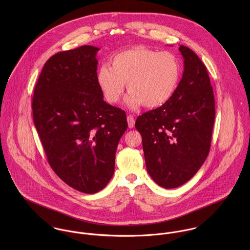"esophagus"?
I'll use <instances>...</instances> for the list:
<instances>
[{
	"mask_svg": "<svg viewBox=\"0 0 250 250\" xmlns=\"http://www.w3.org/2000/svg\"><path fill=\"white\" fill-rule=\"evenodd\" d=\"M127 121H128V125L129 128H133L135 126V118L132 115H128L127 116Z\"/></svg>",
	"mask_w": 250,
	"mask_h": 250,
	"instance_id": "esophagus-1",
	"label": "esophagus"
}]
</instances>
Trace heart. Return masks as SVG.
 <instances>
[{
	"mask_svg": "<svg viewBox=\"0 0 250 250\" xmlns=\"http://www.w3.org/2000/svg\"><path fill=\"white\" fill-rule=\"evenodd\" d=\"M110 65L98 69L97 83L108 103H117L127 83L130 93L125 102L132 109L142 105L147 107L165 105L176 92L181 78L180 62L174 54L144 47L116 54Z\"/></svg>",
	"mask_w": 250,
	"mask_h": 250,
	"instance_id": "heart-1",
	"label": "heart"
}]
</instances>
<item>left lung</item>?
<instances>
[{"label": "left lung", "mask_w": 250, "mask_h": 250, "mask_svg": "<svg viewBox=\"0 0 250 250\" xmlns=\"http://www.w3.org/2000/svg\"><path fill=\"white\" fill-rule=\"evenodd\" d=\"M184 72L172 98L136 121L143 138L146 169L159 186L184 185L204 164L211 146L214 98L207 69L197 55L181 45Z\"/></svg>", "instance_id": "obj_1"}]
</instances>
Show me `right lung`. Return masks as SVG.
I'll list each match as a JSON object with an SVG mask.
<instances>
[{"instance_id":"1","label":"right lung","mask_w":250,"mask_h":250,"mask_svg":"<svg viewBox=\"0 0 250 250\" xmlns=\"http://www.w3.org/2000/svg\"><path fill=\"white\" fill-rule=\"evenodd\" d=\"M90 45L60 52L45 63L35 88L33 116L48 163L73 188L95 193L114 172L126 113L104 101Z\"/></svg>"}]
</instances>
